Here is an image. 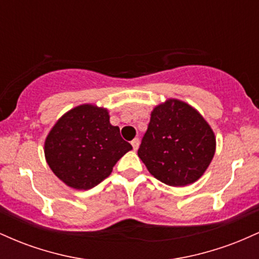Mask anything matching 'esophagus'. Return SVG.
I'll return each mask as SVG.
<instances>
[{"label":"esophagus","mask_w":259,"mask_h":259,"mask_svg":"<svg viewBox=\"0 0 259 259\" xmlns=\"http://www.w3.org/2000/svg\"><path fill=\"white\" fill-rule=\"evenodd\" d=\"M132 145H133V148H134V151H136L139 148V145H140V140L138 139V138H135L132 141Z\"/></svg>","instance_id":"1"}]
</instances>
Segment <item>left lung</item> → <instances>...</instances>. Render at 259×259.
<instances>
[{
  "instance_id": "left-lung-1",
  "label": "left lung",
  "mask_w": 259,
  "mask_h": 259,
  "mask_svg": "<svg viewBox=\"0 0 259 259\" xmlns=\"http://www.w3.org/2000/svg\"><path fill=\"white\" fill-rule=\"evenodd\" d=\"M215 152L210 126L185 102L168 100L151 113L138 154L154 178L170 186L200 179Z\"/></svg>"
}]
</instances>
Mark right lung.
<instances>
[{
  "mask_svg": "<svg viewBox=\"0 0 259 259\" xmlns=\"http://www.w3.org/2000/svg\"><path fill=\"white\" fill-rule=\"evenodd\" d=\"M133 148L109 123L107 109L81 105L70 109L45 141V156L52 171L68 186L89 190L112 173Z\"/></svg>",
  "mask_w": 259,
  "mask_h": 259,
  "instance_id": "add662e5",
  "label": "right lung"
}]
</instances>
